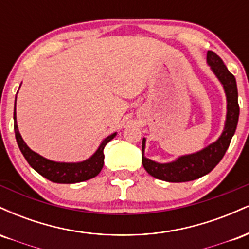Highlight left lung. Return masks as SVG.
Instances as JSON below:
<instances>
[{"label": "left lung", "mask_w": 249, "mask_h": 249, "mask_svg": "<svg viewBox=\"0 0 249 249\" xmlns=\"http://www.w3.org/2000/svg\"><path fill=\"white\" fill-rule=\"evenodd\" d=\"M207 64L221 83L227 101V113H226L224 131L219 138L208 146L196 153L180 156L171 162H157L146 158L144 156L146 139L142 138V166L154 178L168 182H185L198 179L210 173L219 164L230 146L232 137L235 133L240 112L235 77L228 71L222 59L211 50L207 51Z\"/></svg>", "instance_id": "left-lung-1"}]
</instances>
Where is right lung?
Returning a JSON list of instances; mask_svg holds the SVG:
<instances>
[{
	"mask_svg": "<svg viewBox=\"0 0 249 249\" xmlns=\"http://www.w3.org/2000/svg\"><path fill=\"white\" fill-rule=\"evenodd\" d=\"M22 84V83H21ZM14 130H15V137L17 145L22 154L24 156L25 160L29 162V165L37 173L48 180L57 184H75L89 180L95 177L102 171L104 165V147L108 142L112 141L116 137L117 132L110 134L107 138L103 139L98 148L90 158L87 160L78 162H61L53 161L50 159L44 158L41 154L34 152L31 148L25 144L21 133L18 131L16 121V102L15 108H14Z\"/></svg>",
	"mask_w": 249,
	"mask_h": 249,
	"instance_id": "1",
	"label": "right lung"
}]
</instances>
